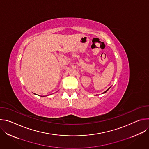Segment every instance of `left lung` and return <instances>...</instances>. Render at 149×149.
Here are the masks:
<instances>
[{"instance_id":"1","label":"left lung","mask_w":149,"mask_h":149,"mask_svg":"<svg viewBox=\"0 0 149 149\" xmlns=\"http://www.w3.org/2000/svg\"><path fill=\"white\" fill-rule=\"evenodd\" d=\"M110 88H108V89H107V90H106V91H105V92H104V93H102V94H104V93H106V92H107V91H108V90H109V89H110Z\"/></svg>"}]
</instances>
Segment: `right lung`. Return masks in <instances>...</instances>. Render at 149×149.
Listing matches in <instances>:
<instances>
[{
	"instance_id": "obj_1",
	"label": "right lung",
	"mask_w": 149,
	"mask_h": 149,
	"mask_svg": "<svg viewBox=\"0 0 149 149\" xmlns=\"http://www.w3.org/2000/svg\"><path fill=\"white\" fill-rule=\"evenodd\" d=\"M36 95H37V94H36Z\"/></svg>"
}]
</instances>
